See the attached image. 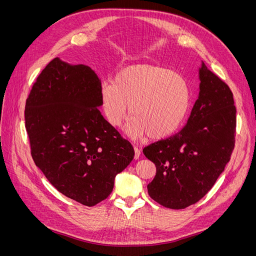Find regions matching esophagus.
Masks as SVG:
<instances>
[{"instance_id": "1", "label": "esophagus", "mask_w": 256, "mask_h": 256, "mask_svg": "<svg viewBox=\"0 0 256 256\" xmlns=\"http://www.w3.org/2000/svg\"><path fill=\"white\" fill-rule=\"evenodd\" d=\"M134 159L136 160V159H138V157H140V154H141V152H140V150L138 148V147H136L134 146Z\"/></svg>"}]
</instances>
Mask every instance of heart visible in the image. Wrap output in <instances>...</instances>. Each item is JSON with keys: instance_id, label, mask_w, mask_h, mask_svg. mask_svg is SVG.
<instances>
[{"instance_id": "obj_1", "label": "heart", "mask_w": 256, "mask_h": 256, "mask_svg": "<svg viewBox=\"0 0 256 256\" xmlns=\"http://www.w3.org/2000/svg\"><path fill=\"white\" fill-rule=\"evenodd\" d=\"M100 106L111 127L118 128L127 115L134 116L127 134L160 140L173 134L189 112L192 92L182 76L156 65H132L116 74L113 84L99 88Z\"/></svg>"}]
</instances>
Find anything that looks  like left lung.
I'll return each instance as SVG.
<instances>
[{"label": "left lung", "instance_id": "8db88e82", "mask_svg": "<svg viewBox=\"0 0 256 256\" xmlns=\"http://www.w3.org/2000/svg\"><path fill=\"white\" fill-rule=\"evenodd\" d=\"M200 81L198 98L186 126L143 150L156 166L148 194L166 208L184 209L198 202L224 171L235 146L233 92L203 62Z\"/></svg>", "mask_w": 256, "mask_h": 256}]
</instances>
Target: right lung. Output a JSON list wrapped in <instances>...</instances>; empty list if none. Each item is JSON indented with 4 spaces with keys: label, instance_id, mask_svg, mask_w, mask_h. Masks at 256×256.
Returning <instances> with one entry per match:
<instances>
[{
    "label": "right lung",
    "instance_id": "obj_1",
    "mask_svg": "<svg viewBox=\"0 0 256 256\" xmlns=\"http://www.w3.org/2000/svg\"><path fill=\"white\" fill-rule=\"evenodd\" d=\"M100 85L88 66L56 58L37 76L24 111L36 166L58 191L88 207L110 196L134 156L98 110Z\"/></svg>",
    "mask_w": 256,
    "mask_h": 256
}]
</instances>
